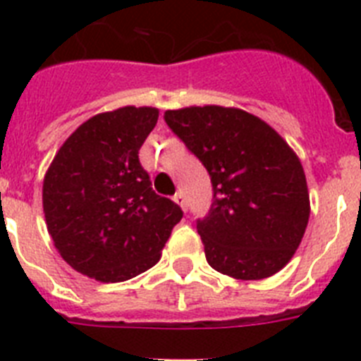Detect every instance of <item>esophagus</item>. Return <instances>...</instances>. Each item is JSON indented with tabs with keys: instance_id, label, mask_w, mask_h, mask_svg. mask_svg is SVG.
Here are the masks:
<instances>
[{
	"instance_id": "34e87169",
	"label": "esophagus",
	"mask_w": 361,
	"mask_h": 361,
	"mask_svg": "<svg viewBox=\"0 0 361 361\" xmlns=\"http://www.w3.org/2000/svg\"><path fill=\"white\" fill-rule=\"evenodd\" d=\"M173 200L178 204V206H180V208L186 209V204H184V193H183V191H177V193H175V195H173Z\"/></svg>"
}]
</instances>
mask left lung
Returning a JSON list of instances; mask_svg holds the SVG:
<instances>
[{
  "label": "left lung",
  "instance_id": "obj_1",
  "mask_svg": "<svg viewBox=\"0 0 361 361\" xmlns=\"http://www.w3.org/2000/svg\"><path fill=\"white\" fill-rule=\"evenodd\" d=\"M164 119L212 177V209L197 222L209 266L237 280H262L288 266L311 213L295 149L240 108L186 106L166 110Z\"/></svg>",
  "mask_w": 361,
  "mask_h": 361
}]
</instances>
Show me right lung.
Listing matches in <instances>:
<instances>
[{"label": "right lung", "instance_id": "right-lung-1", "mask_svg": "<svg viewBox=\"0 0 361 361\" xmlns=\"http://www.w3.org/2000/svg\"><path fill=\"white\" fill-rule=\"evenodd\" d=\"M159 119L153 106L90 117L57 149L43 178V213L56 250L97 282H124L153 267L183 219L157 195L139 149Z\"/></svg>", "mask_w": 361, "mask_h": 361}]
</instances>
